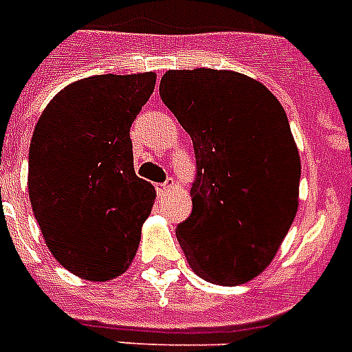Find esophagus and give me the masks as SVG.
Listing matches in <instances>:
<instances>
[{
    "label": "esophagus",
    "instance_id": "34e87169",
    "mask_svg": "<svg viewBox=\"0 0 352 352\" xmlns=\"http://www.w3.org/2000/svg\"><path fill=\"white\" fill-rule=\"evenodd\" d=\"M155 190L159 195H164L171 190V182H161V184H155Z\"/></svg>",
    "mask_w": 352,
    "mask_h": 352
}]
</instances>
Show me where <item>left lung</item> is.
Instances as JSON below:
<instances>
[{
    "instance_id": "obj_1",
    "label": "left lung",
    "mask_w": 352,
    "mask_h": 352,
    "mask_svg": "<svg viewBox=\"0 0 352 352\" xmlns=\"http://www.w3.org/2000/svg\"><path fill=\"white\" fill-rule=\"evenodd\" d=\"M159 94L193 141V209L175 229L191 270L243 285L270 265L299 208L300 159L279 100L227 69H171Z\"/></svg>"
}]
</instances>
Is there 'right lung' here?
I'll return each mask as SVG.
<instances>
[{"instance_id": "right-lung-1", "label": "right lung", "mask_w": 352, "mask_h": 352, "mask_svg": "<svg viewBox=\"0 0 352 352\" xmlns=\"http://www.w3.org/2000/svg\"><path fill=\"white\" fill-rule=\"evenodd\" d=\"M157 75H94L53 96L28 155V195L53 258L89 281L131 267L155 190L135 175L131 125Z\"/></svg>"}]
</instances>
